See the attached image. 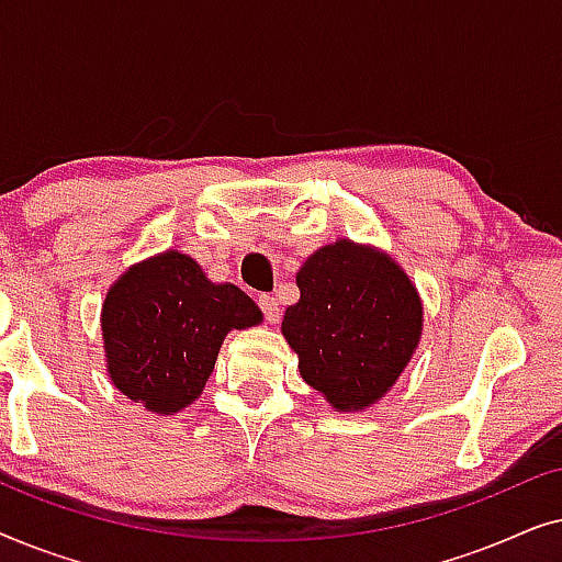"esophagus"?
Returning a JSON list of instances; mask_svg holds the SVG:
<instances>
[{"label": "esophagus", "mask_w": 562, "mask_h": 562, "mask_svg": "<svg viewBox=\"0 0 562 562\" xmlns=\"http://www.w3.org/2000/svg\"><path fill=\"white\" fill-rule=\"evenodd\" d=\"M258 306H260V312H263V317L271 322H279V317H281V310H279V299L276 296H271V294H260L258 296Z\"/></svg>", "instance_id": "1"}]
</instances>
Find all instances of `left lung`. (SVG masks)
Returning a JSON list of instances; mask_svg holds the SVG:
<instances>
[{"label": "left lung", "mask_w": 562, "mask_h": 562, "mask_svg": "<svg viewBox=\"0 0 562 562\" xmlns=\"http://www.w3.org/2000/svg\"><path fill=\"white\" fill-rule=\"evenodd\" d=\"M302 299L283 337L302 379L335 409H366L394 386L422 333V304L394 260L350 240L314 252L296 273Z\"/></svg>", "instance_id": "8db88e82"}]
</instances>
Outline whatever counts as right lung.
<instances>
[{"instance_id":"1","label":"right lung","mask_w":562,"mask_h":562,"mask_svg":"<svg viewBox=\"0 0 562 562\" xmlns=\"http://www.w3.org/2000/svg\"><path fill=\"white\" fill-rule=\"evenodd\" d=\"M258 322L243 289L206 281L183 252L143 260L114 283L102 310L114 386L150 412H179L202 394L229 329Z\"/></svg>"}]
</instances>
